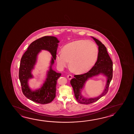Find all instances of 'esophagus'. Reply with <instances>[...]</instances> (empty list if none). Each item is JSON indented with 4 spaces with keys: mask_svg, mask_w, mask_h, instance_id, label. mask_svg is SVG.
Returning a JSON list of instances; mask_svg holds the SVG:
<instances>
[{
    "mask_svg": "<svg viewBox=\"0 0 134 134\" xmlns=\"http://www.w3.org/2000/svg\"><path fill=\"white\" fill-rule=\"evenodd\" d=\"M72 75H68V78L69 80H71V79L72 78Z\"/></svg>",
    "mask_w": 134,
    "mask_h": 134,
    "instance_id": "34e87169",
    "label": "esophagus"
}]
</instances>
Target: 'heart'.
<instances>
[{
	"instance_id": "b5f03b06",
	"label": "heart",
	"mask_w": 134,
	"mask_h": 134,
	"mask_svg": "<svg viewBox=\"0 0 134 134\" xmlns=\"http://www.w3.org/2000/svg\"><path fill=\"white\" fill-rule=\"evenodd\" d=\"M98 49L94 42L90 40H79L69 43L58 53L56 60L61 69L69 66L77 74H82L90 70L97 60Z\"/></svg>"
}]
</instances>
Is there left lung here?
I'll return each mask as SVG.
<instances>
[{
    "mask_svg": "<svg viewBox=\"0 0 134 134\" xmlns=\"http://www.w3.org/2000/svg\"><path fill=\"white\" fill-rule=\"evenodd\" d=\"M92 38L99 46V52L96 62L88 72L81 75H75L74 78L70 80V84L73 88L76 99L78 103L84 104H88L96 102L106 94L108 91L109 85L113 77V61L107 51L105 46L99 40L94 37ZM100 73L104 74L108 77L106 88L103 93L99 97L94 98L87 99L84 98L81 94V91L85 81L89 78Z\"/></svg>",
    "mask_w": 134,
    "mask_h": 134,
    "instance_id": "8db88e82",
    "label": "left lung"
}]
</instances>
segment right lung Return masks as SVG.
<instances>
[{
	"instance_id": "obj_1",
	"label": "right lung",
	"mask_w": 134,
	"mask_h": 134,
	"mask_svg": "<svg viewBox=\"0 0 134 134\" xmlns=\"http://www.w3.org/2000/svg\"><path fill=\"white\" fill-rule=\"evenodd\" d=\"M59 41L54 36H43L34 41L29 46L27 50L23 54L20 60L19 77L23 93L29 100L42 104L52 102L55 97L57 80L61 74L52 69V66L56 59L57 51ZM41 49L50 51L52 55L50 70L43 86L36 91L29 88L27 81L32 77L31 70L36 61L37 54Z\"/></svg>"
}]
</instances>
